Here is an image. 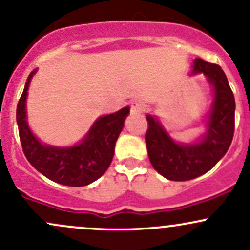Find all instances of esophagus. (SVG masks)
I'll return each mask as SVG.
<instances>
[{
    "instance_id": "esophagus-1",
    "label": "esophagus",
    "mask_w": 250,
    "mask_h": 250,
    "mask_svg": "<svg viewBox=\"0 0 250 250\" xmlns=\"http://www.w3.org/2000/svg\"><path fill=\"white\" fill-rule=\"evenodd\" d=\"M145 109H146V104L142 101L135 100L130 103V111L133 114H141V112L145 111Z\"/></svg>"
}]
</instances>
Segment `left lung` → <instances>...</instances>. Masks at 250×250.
Returning a JSON list of instances; mask_svg holds the SVG:
<instances>
[{
    "instance_id": "8db88e82",
    "label": "left lung",
    "mask_w": 250,
    "mask_h": 250,
    "mask_svg": "<svg viewBox=\"0 0 250 250\" xmlns=\"http://www.w3.org/2000/svg\"><path fill=\"white\" fill-rule=\"evenodd\" d=\"M203 72L213 85L215 100L208 122V133L199 144L179 145L148 115L146 145L150 164L156 172L174 182L191 180L207 173L223 158L235 130V98L226 73L217 64L194 59L193 73Z\"/></svg>"
}]
</instances>
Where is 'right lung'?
Wrapping results in <instances>:
<instances>
[{
    "label": "right lung",
    "instance_id": "1",
    "mask_svg": "<svg viewBox=\"0 0 250 250\" xmlns=\"http://www.w3.org/2000/svg\"><path fill=\"white\" fill-rule=\"evenodd\" d=\"M32 72L16 108L19 136L27 160L46 178L62 185L85 186L102 177L110 166L115 144L129 108L101 117L83 142L70 148L43 146L29 130L26 121V97Z\"/></svg>",
    "mask_w": 250,
    "mask_h": 250
}]
</instances>
